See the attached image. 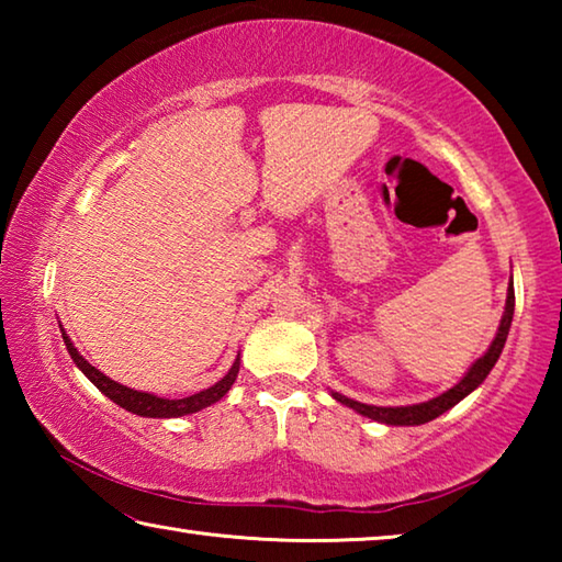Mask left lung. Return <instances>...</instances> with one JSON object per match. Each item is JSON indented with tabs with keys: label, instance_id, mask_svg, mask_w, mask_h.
<instances>
[{
	"label": "left lung",
	"instance_id": "1",
	"mask_svg": "<svg viewBox=\"0 0 562 562\" xmlns=\"http://www.w3.org/2000/svg\"><path fill=\"white\" fill-rule=\"evenodd\" d=\"M513 307H516V292H513V282H510L508 284L506 312H503V319H501V327H498L496 339L491 341V347H488L486 355L473 361V367L469 369V372H465V376L461 379V382L456 384V386H451L449 392H443L441 396L429 398V402H424V404H414V406H372V404L355 402V398L341 396L337 392H331V396H335L339 404L355 408L357 414L369 416V418H374V422H382V424H389V426H418V424L434 422L436 416H441L443 412H449L451 406H456V404L461 402V398L469 396L473 389H479L483 384V379L491 374V369L496 367V361H498L501 351H503V345H506L510 322H513Z\"/></svg>",
	"mask_w": 562,
	"mask_h": 562
}]
</instances>
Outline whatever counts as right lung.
<instances>
[{"label":"right lung","instance_id":"1","mask_svg":"<svg viewBox=\"0 0 562 562\" xmlns=\"http://www.w3.org/2000/svg\"><path fill=\"white\" fill-rule=\"evenodd\" d=\"M61 337H64L66 349H69V355L74 359V364L91 379V384L97 386L101 394H106L113 404L126 408V412L146 416V418H176V416L201 412V408L221 402V398L227 392H231L235 376H237V372H240V357H237L235 364L231 367V372H227L217 384L207 386V389H203V392H198L193 396H186V398H164V396H154V394H146V392H136V389H128V386H123L119 382H113V379H109L106 374L99 372L97 367H91L89 361L79 355V349L71 345V339L66 337L64 329H61Z\"/></svg>","mask_w":562,"mask_h":562}]
</instances>
